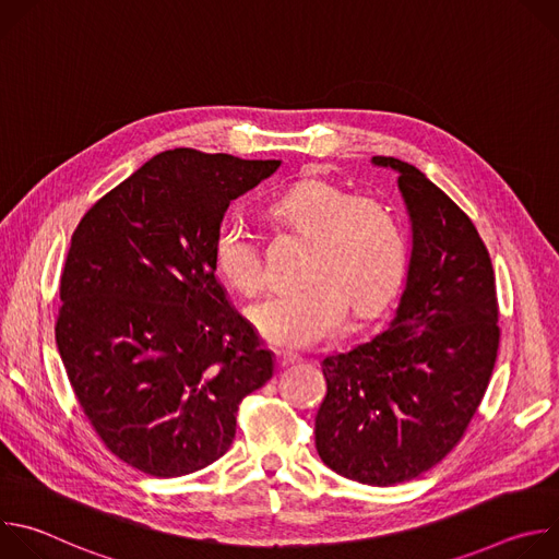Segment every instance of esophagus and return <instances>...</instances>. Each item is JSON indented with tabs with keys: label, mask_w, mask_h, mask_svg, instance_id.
Wrapping results in <instances>:
<instances>
[{
	"label": "esophagus",
	"mask_w": 559,
	"mask_h": 559,
	"mask_svg": "<svg viewBox=\"0 0 559 559\" xmlns=\"http://www.w3.org/2000/svg\"><path fill=\"white\" fill-rule=\"evenodd\" d=\"M276 362H278V367H289V365L300 362V356L294 354V352H287V349H278L276 352Z\"/></svg>",
	"instance_id": "1"
}]
</instances>
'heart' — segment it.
Masks as SVG:
<instances>
[{"instance_id":"1","label":"heart","mask_w":559,"mask_h":559,"mask_svg":"<svg viewBox=\"0 0 559 559\" xmlns=\"http://www.w3.org/2000/svg\"><path fill=\"white\" fill-rule=\"evenodd\" d=\"M272 214L311 241L298 292L272 296L252 309L257 332L272 345L300 349L334 338L358 316L380 311L407 272V236L397 216L371 197H356L325 179H305L272 203ZM212 267L238 294L259 296L265 261L259 236L225 218L212 238Z\"/></svg>"}]
</instances>
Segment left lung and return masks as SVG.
I'll use <instances>...</instances> for the list:
<instances>
[{
  "label": "left lung",
  "instance_id": "8db88e82",
  "mask_svg": "<svg viewBox=\"0 0 559 559\" xmlns=\"http://www.w3.org/2000/svg\"><path fill=\"white\" fill-rule=\"evenodd\" d=\"M412 218L405 292L389 325L328 356L316 451L347 480L393 487L436 466L464 436L489 386L500 313L487 246L471 218L418 168L393 156Z\"/></svg>",
  "mask_w": 559,
  "mask_h": 559
}]
</instances>
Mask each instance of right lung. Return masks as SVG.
<instances>
[{
	"instance_id": "add662e5",
	"label": "right lung",
	"mask_w": 559,
	"mask_h": 559,
	"mask_svg": "<svg viewBox=\"0 0 559 559\" xmlns=\"http://www.w3.org/2000/svg\"><path fill=\"white\" fill-rule=\"evenodd\" d=\"M278 166L175 147L102 197L72 234L59 356L102 442L147 475L218 460L238 405L274 373L216 281L212 238L229 203Z\"/></svg>"
}]
</instances>
